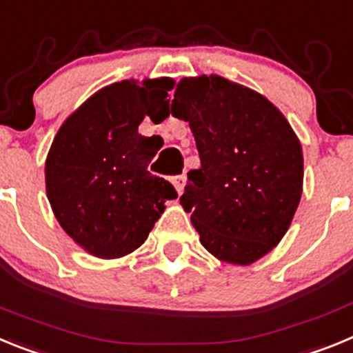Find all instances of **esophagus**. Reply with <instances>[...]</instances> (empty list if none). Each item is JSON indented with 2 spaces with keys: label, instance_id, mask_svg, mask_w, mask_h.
<instances>
[{
  "label": "esophagus",
  "instance_id": "obj_1",
  "mask_svg": "<svg viewBox=\"0 0 353 353\" xmlns=\"http://www.w3.org/2000/svg\"><path fill=\"white\" fill-rule=\"evenodd\" d=\"M172 185H174V188H176L177 194H179V195L183 194V190H185V185H186V176H185V174H183V176H176V177H174Z\"/></svg>",
  "mask_w": 353,
  "mask_h": 353
}]
</instances>
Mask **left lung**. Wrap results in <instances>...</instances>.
<instances>
[{"label": "left lung", "instance_id": "obj_1", "mask_svg": "<svg viewBox=\"0 0 353 353\" xmlns=\"http://www.w3.org/2000/svg\"><path fill=\"white\" fill-rule=\"evenodd\" d=\"M170 110L190 124L201 156L179 201L202 247L220 261L252 265L277 247L299 208V137L274 103L219 74L181 79Z\"/></svg>", "mask_w": 353, "mask_h": 353}]
</instances>
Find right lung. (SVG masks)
<instances>
[{"instance_id":"add662e5","label":"right lung","mask_w":353,"mask_h":353,"mask_svg":"<svg viewBox=\"0 0 353 353\" xmlns=\"http://www.w3.org/2000/svg\"><path fill=\"white\" fill-rule=\"evenodd\" d=\"M172 78L103 87L65 119L46 158V194L63 231L85 252L117 259L147 240L177 194L147 167L163 145L142 137L151 110L168 106Z\"/></svg>"}]
</instances>
